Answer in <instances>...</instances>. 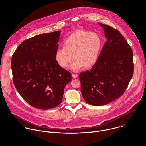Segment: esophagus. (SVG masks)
I'll return each instance as SVG.
<instances>
[{"label":"esophagus","instance_id":"obj_1","mask_svg":"<svg viewBox=\"0 0 146 146\" xmlns=\"http://www.w3.org/2000/svg\"><path fill=\"white\" fill-rule=\"evenodd\" d=\"M78 75L77 74H72V77L73 78H78Z\"/></svg>","mask_w":146,"mask_h":146}]
</instances>
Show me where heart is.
Instances as JSON below:
<instances>
[{
  "mask_svg": "<svg viewBox=\"0 0 146 146\" xmlns=\"http://www.w3.org/2000/svg\"><path fill=\"white\" fill-rule=\"evenodd\" d=\"M102 48V41L98 34L77 30L66 39L64 47L56 50L54 58L62 68H65L74 57L75 60L70 69L76 72L83 67H93L99 59Z\"/></svg>",
  "mask_w": 146,
  "mask_h": 146,
  "instance_id": "heart-1",
  "label": "heart"
}]
</instances>
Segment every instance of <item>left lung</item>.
Instances as JSON below:
<instances>
[{"mask_svg":"<svg viewBox=\"0 0 146 146\" xmlns=\"http://www.w3.org/2000/svg\"><path fill=\"white\" fill-rule=\"evenodd\" d=\"M98 23L107 41L97 63L79 75L84 100L93 106L108 104L121 96L134 72L133 52L124 37L114 28Z\"/></svg>","mask_w":146,"mask_h":146,"instance_id":"left-lung-1","label":"left lung"}]
</instances>
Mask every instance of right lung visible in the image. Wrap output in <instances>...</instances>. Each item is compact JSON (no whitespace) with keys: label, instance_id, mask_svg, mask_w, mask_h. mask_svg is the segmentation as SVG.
Masks as SVG:
<instances>
[{"label":"right lung","instance_id":"add662e5","mask_svg":"<svg viewBox=\"0 0 146 146\" xmlns=\"http://www.w3.org/2000/svg\"><path fill=\"white\" fill-rule=\"evenodd\" d=\"M60 31L42 34L21 43L12 57L15 86L33 107L44 110L54 108L62 100L71 74L56 61Z\"/></svg>","mask_w":146,"mask_h":146}]
</instances>
